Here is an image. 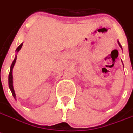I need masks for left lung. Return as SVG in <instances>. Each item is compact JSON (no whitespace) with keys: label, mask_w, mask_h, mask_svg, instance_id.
<instances>
[{"label":"left lung","mask_w":133,"mask_h":133,"mask_svg":"<svg viewBox=\"0 0 133 133\" xmlns=\"http://www.w3.org/2000/svg\"><path fill=\"white\" fill-rule=\"evenodd\" d=\"M118 44H119V45L120 46V48H122V46H121V45H120V43H119V41H118Z\"/></svg>","instance_id":"1"}]
</instances>
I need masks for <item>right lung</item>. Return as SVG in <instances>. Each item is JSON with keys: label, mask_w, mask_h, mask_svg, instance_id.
Segmentation results:
<instances>
[{"label": "right lung", "mask_w": 133, "mask_h": 133, "mask_svg": "<svg viewBox=\"0 0 133 133\" xmlns=\"http://www.w3.org/2000/svg\"><path fill=\"white\" fill-rule=\"evenodd\" d=\"M22 45L23 43H22V44H21L17 48V49H16V51H15L16 52H18V51L20 50V49L22 48ZM16 59H17V56H15V59H14L13 62H12L11 68H10L9 74V87L10 90H11V93L12 94H13V96H14V98H15V91H14V86H13V75H12V71H13V68H14V64H15V63Z\"/></svg>", "instance_id": "1"}]
</instances>
